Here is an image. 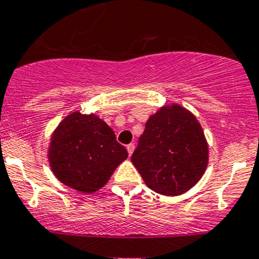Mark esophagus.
Listing matches in <instances>:
<instances>
[{
  "instance_id": "obj_1",
  "label": "esophagus",
  "mask_w": 259,
  "mask_h": 259,
  "mask_svg": "<svg viewBox=\"0 0 259 259\" xmlns=\"http://www.w3.org/2000/svg\"><path fill=\"white\" fill-rule=\"evenodd\" d=\"M126 148L127 151H128V154L131 156V154L133 153V151H135V145H133V143H130V145L126 146Z\"/></svg>"
}]
</instances>
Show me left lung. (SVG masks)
<instances>
[{"mask_svg": "<svg viewBox=\"0 0 259 259\" xmlns=\"http://www.w3.org/2000/svg\"><path fill=\"white\" fill-rule=\"evenodd\" d=\"M131 161L152 191L178 196L203 176L208 145L196 117L172 105L149 117Z\"/></svg>", "mask_w": 259, "mask_h": 259, "instance_id": "8db88e82", "label": "left lung"}]
</instances>
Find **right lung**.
Instances as JSON below:
<instances>
[{"label": "right lung", "mask_w": 259, "mask_h": 259, "mask_svg": "<svg viewBox=\"0 0 259 259\" xmlns=\"http://www.w3.org/2000/svg\"><path fill=\"white\" fill-rule=\"evenodd\" d=\"M128 157L116 135L95 114L73 112L55 131L49 161L56 177L76 191L91 193L107 183Z\"/></svg>", "instance_id": "obj_1"}]
</instances>
